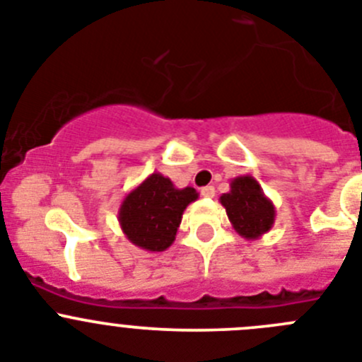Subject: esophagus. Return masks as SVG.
<instances>
[{"label":"esophagus","mask_w":362,"mask_h":362,"mask_svg":"<svg viewBox=\"0 0 362 362\" xmlns=\"http://www.w3.org/2000/svg\"><path fill=\"white\" fill-rule=\"evenodd\" d=\"M201 195H203V197H214V195H215V188L214 187L201 188Z\"/></svg>","instance_id":"34e87169"}]
</instances>
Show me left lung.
<instances>
[{"label":"left lung","mask_w":362,"mask_h":362,"mask_svg":"<svg viewBox=\"0 0 362 362\" xmlns=\"http://www.w3.org/2000/svg\"><path fill=\"white\" fill-rule=\"evenodd\" d=\"M218 201L226 208L233 230L247 240H257L273 228L276 217L274 204L253 175L231 179L230 192L222 194Z\"/></svg>","instance_id":"1"}]
</instances>
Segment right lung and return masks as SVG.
I'll return each mask as SVG.
<instances>
[{"instance_id": "add662e5", "label": "right lung", "mask_w": 362, "mask_h": 362, "mask_svg": "<svg viewBox=\"0 0 362 362\" xmlns=\"http://www.w3.org/2000/svg\"><path fill=\"white\" fill-rule=\"evenodd\" d=\"M197 199L195 188H175L170 179L154 172L125 195L118 222L131 244L158 253L172 246L183 211Z\"/></svg>"}]
</instances>
